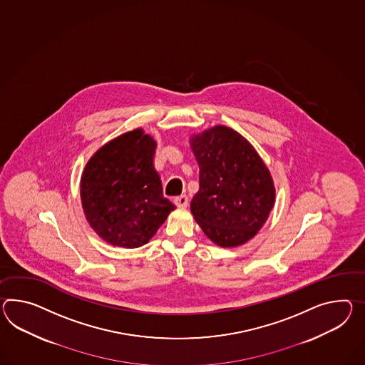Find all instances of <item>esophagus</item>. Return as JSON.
<instances>
[{"instance_id":"1","label":"esophagus","mask_w":365,"mask_h":365,"mask_svg":"<svg viewBox=\"0 0 365 365\" xmlns=\"http://www.w3.org/2000/svg\"><path fill=\"white\" fill-rule=\"evenodd\" d=\"M174 203H175V205L177 207H187L188 205V197H187L186 195H180L177 196L175 199H174Z\"/></svg>"}]
</instances>
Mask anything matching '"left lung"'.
I'll list each match as a JSON object with an SVG mask.
<instances>
[{
    "label": "left lung",
    "instance_id": "left-lung-1",
    "mask_svg": "<svg viewBox=\"0 0 365 365\" xmlns=\"http://www.w3.org/2000/svg\"><path fill=\"white\" fill-rule=\"evenodd\" d=\"M199 165V191L191 212L205 236L222 248L253 239L276 202L265 162L245 137L216 125L190 137Z\"/></svg>",
    "mask_w": 365,
    "mask_h": 365
}]
</instances>
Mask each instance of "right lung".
<instances>
[{"mask_svg": "<svg viewBox=\"0 0 365 365\" xmlns=\"http://www.w3.org/2000/svg\"><path fill=\"white\" fill-rule=\"evenodd\" d=\"M157 143L141 128L103 145L83 170L81 207L91 228L121 248L149 242L175 205L154 169Z\"/></svg>", "mask_w": 365, "mask_h": 365, "instance_id": "right-lung-1", "label": "right lung"}]
</instances>
